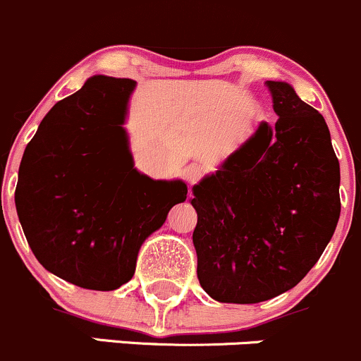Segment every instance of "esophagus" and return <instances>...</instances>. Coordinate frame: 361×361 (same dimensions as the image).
I'll return each mask as SVG.
<instances>
[{
    "instance_id": "obj_1",
    "label": "esophagus",
    "mask_w": 361,
    "mask_h": 361,
    "mask_svg": "<svg viewBox=\"0 0 361 361\" xmlns=\"http://www.w3.org/2000/svg\"><path fill=\"white\" fill-rule=\"evenodd\" d=\"M202 173H203V169L198 165V163H191V165L184 170V176H185V179H188L189 184H195V182H198L200 177H202Z\"/></svg>"
}]
</instances>
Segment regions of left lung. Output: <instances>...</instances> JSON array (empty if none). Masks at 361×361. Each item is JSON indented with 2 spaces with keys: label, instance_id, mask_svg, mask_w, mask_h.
I'll list each match as a JSON object with an SVG mask.
<instances>
[{
  "label": "left lung",
  "instance_id": "8db88e82",
  "mask_svg": "<svg viewBox=\"0 0 361 361\" xmlns=\"http://www.w3.org/2000/svg\"><path fill=\"white\" fill-rule=\"evenodd\" d=\"M278 121L192 185L198 280L219 302L255 304L295 287L341 215L329 126L285 81H266Z\"/></svg>",
  "mask_w": 361,
  "mask_h": 361
}]
</instances>
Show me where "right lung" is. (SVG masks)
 Returning a JSON list of instances; mask_svg holds the SVG:
<instances>
[{
  "instance_id": "obj_1",
  "label": "right lung",
  "mask_w": 361,
  "mask_h": 361,
  "mask_svg": "<svg viewBox=\"0 0 361 361\" xmlns=\"http://www.w3.org/2000/svg\"><path fill=\"white\" fill-rule=\"evenodd\" d=\"M128 78L94 76L59 100L25 147L15 207L39 264L90 290L132 280L146 238L185 202L182 180H154L133 166L123 128Z\"/></svg>"
}]
</instances>
